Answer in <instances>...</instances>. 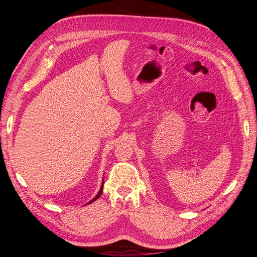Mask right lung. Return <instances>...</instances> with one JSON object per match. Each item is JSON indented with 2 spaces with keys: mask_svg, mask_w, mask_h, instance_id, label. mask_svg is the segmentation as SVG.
I'll return each instance as SVG.
<instances>
[{
  "mask_svg": "<svg viewBox=\"0 0 257 257\" xmlns=\"http://www.w3.org/2000/svg\"><path fill=\"white\" fill-rule=\"evenodd\" d=\"M102 189H103V181H102V184H101V187H100V190H99V192H98V194H97V195L95 196V197H93L92 199H91V201L88 203V204H91L92 202H95L96 201V199H98L99 197H100V195H101V193H102Z\"/></svg>",
  "mask_w": 257,
  "mask_h": 257,
  "instance_id": "obj_1",
  "label": "right lung"
}]
</instances>
